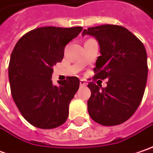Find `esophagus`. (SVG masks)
<instances>
[{
	"label": "esophagus",
	"instance_id": "1",
	"mask_svg": "<svg viewBox=\"0 0 153 153\" xmlns=\"http://www.w3.org/2000/svg\"><path fill=\"white\" fill-rule=\"evenodd\" d=\"M79 84H80L81 86H85V85H87V83L85 82V79H80V80H79Z\"/></svg>",
	"mask_w": 153,
	"mask_h": 153
}]
</instances>
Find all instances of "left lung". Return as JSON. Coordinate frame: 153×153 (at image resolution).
<instances>
[{
	"mask_svg": "<svg viewBox=\"0 0 153 153\" xmlns=\"http://www.w3.org/2000/svg\"><path fill=\"white\" fill-rule=\"evenodd\" d=\"M97 39V57L94 79H108L107 86L89 82L87 110L91 118L103 126L128 120L142 100L147 80V56L143 43L125 27L103 25L84 30L82 36Z\"/></svg>",
	"mask_w": 153,
	"mask_h": 153,
	"instance_id": "obj_1",
	"label": "left lung"
}]
</instances>
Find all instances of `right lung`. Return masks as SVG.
Instances as JSON below:
<instances>
[{"label": "right lung", "mask_w": 153, "mask_h": 153, "mask_svg": "<svg viewBox=\"0 0 153 153\" xmlns=\"http://www.w3.org/2000/svg\"><path fill=\"white\" fill-rule=\"evenodd\" d=\"M82 29L37 28L25 34L11 54L8 78L12 96L24 118L36 128H55L68 119L79 79L68 77L54 85L51 77L54 65L62 61L65 46Z\"/></svg>", "instance_id": "obj_1"}]
</instances>
